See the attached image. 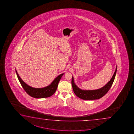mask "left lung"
I'll return each instance as SVG.
<instances>
[{
	"label": "left lung",
	"instance_id": "obj_1",
	"mask_svg": "<svg viewBox=\"0 0 134 134\" xmlns=\"http://www.w3.org/2000/svg\"><path fill=\"white\" fill-rule=\"evenodd\" d=\"M117 70V65L116 66L115 71L110 81H109L104 86L97 90H83L81 89L76 85L74 82L73 77L72 76L71 84L74 93L80 98L86 100H92L101 98L108 92L112 86L115 77Z\"/></svg>",
	"mask_w": 134,
	"mask_h": 134
}]
</instances>
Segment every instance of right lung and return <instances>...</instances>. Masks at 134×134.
<instances>
[{
    "instance_id": "add662e5",
    "label": "right lung",
    "mask_w": 134,
    "mask_h": 134,
    "mask_svg": "<svg viewBox=\"0 0 134 134\" xmlns=\"http://www.w3.org/2000/svg\"><path fill=\"white\" fill-rule=\"evenodd\" d=\"M17 76L18 78L20 84L22 86L25 92L31 97H34L36 98H43L51 97L53 94L55 93L57 90L58 84L60 80L61 77L64 74H61L55 78L53 82L48 86H46L43 88H34L29 86L26 84L24 81H22L20 78V76L18 74L15 70Z\"/></svg>"
}]
</instances>
